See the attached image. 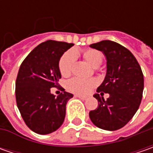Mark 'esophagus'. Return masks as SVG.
I'll list each match as a JSON object with an SVG mask.
<instances>
[{"label": "esophagus", "instance_id": "34e87169", "mask_svg": "<svg viewBox=\"0 0 153 153\" xmlns=\"http://www.w3.org/2000/svg\"><path fill=\"white\" fill-rule=\"evenodd\" d=\"M76 97L79 98V99H81V100H85L87 98L85 97V96H82V95H76Z\"/></svg>", "mask_w": 153, "mask_h": 153}]
</instances>
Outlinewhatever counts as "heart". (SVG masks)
I'll use <instances>...</instances> for the list:
<instances>
[{
	"label": "heart",
	"mask_w": 153,
	"mask_h": 153,
	"mask_svg": "<svg viewBox=\"0 0 153 153\" xmlns=\"http://www.w3.org/2000/svg\"><path fill=\"white\" fill-rule=\"evenodd\" d=\"M79 54L78 51L70 50L65 53L59 60V71L63 76H69L73 69L76 55ZM82 56L86 61L92 67L98 68L102 63L103 57L100 52L95 49H87L83 52ZM97 84L95 79H82L73 78L68 82V88L75 94L84 95L88 94L94 87Z\"/></svg>",
	"instance_id": "1"
}]
</instances>
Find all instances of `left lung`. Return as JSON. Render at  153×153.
<instances>
[{"instance_id":"obj_1","label":"left lung","mask_w":153,"mask_h":153,"mask_svg":"<svg viewBox=\"0 0 153 153\" xmlns=\"http://www.w3.org/2000/svg\"><path fill=\"white\" fill-rule=\"evenodd\" d=\"M89 47L102 52L106 59L105 79L94 95L98 107L89 111V117L100 128L117 130L131 120L141 102L144 89L141 68L130 51L115 42L105 40ZM102 91L109 94L106 101Z\"/></svg>"}]
</instances>
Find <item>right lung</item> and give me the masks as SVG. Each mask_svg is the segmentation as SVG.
<instances>
[{
	"label": "right lung",
	"mask_w": 153,
	"mask_h": 153,
	"mask_svg": "<svg viewBox=\"0 0 153 153\" xmlns=\"http://www.w3.org/2000/svg\"><path fill=\"white\" fill-rule=\"evenodd\" d=\"M74 44L48 40L33 49L21 64L16 80V101L26 125L39 134L56 131L64 123L66 104L73 97L64 91L55 96L51 88L61 78L59 60Z\"/></svg>",
	"instance_id": "obj_1"
}]
</instances>
